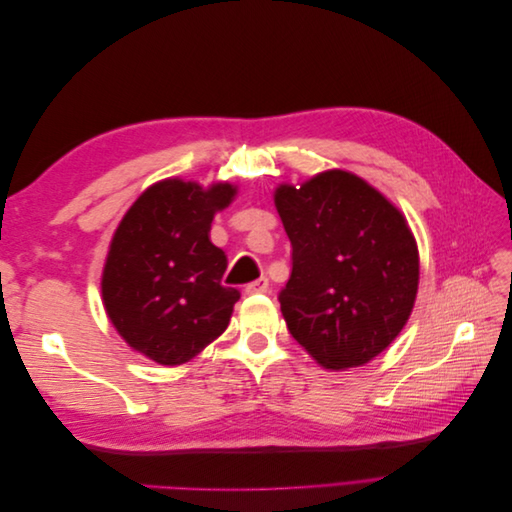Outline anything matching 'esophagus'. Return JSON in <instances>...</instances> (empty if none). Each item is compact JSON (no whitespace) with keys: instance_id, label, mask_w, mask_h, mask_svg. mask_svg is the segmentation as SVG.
<instances>
[{"instance_id":"1","label":"esophagus","mask_w":512,"mask_h":512,"mask_svg":"<svg viewBox=\"0 0 512 512\" xmlns=\"http://www.w3.org/2000/svg\"><path fill=\"white\" fill-rule=\"evenodd\" d=\"M269 290V280L267 277H260L256 282H250L245 286V294H265Z\"/></svg>"}]
</instances>
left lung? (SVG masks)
Wrapping results in <instances>:
<instances>
[{
    "label": "left lung",
    "instance_id": "1",
    "mask_svg": "<svg viewBox=\"0 0 512 512\" xmlns=\"http://www.w3.org/2000/svg\"><path fill=\"white\" fill-rule=\"evenodd\" d=\"M275 207L292 245L277 297L290 335L327 369L369 363L414 307L418 250L406 218L346 170L280 185Z\"/></svg>",
    "mask_w": 512,
    "mask_h": 512
}]
</instances>
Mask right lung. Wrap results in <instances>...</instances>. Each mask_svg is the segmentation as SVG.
Masks as SVG:
<instances>
[{
  "label": "right lung",
  "mask_w": 512,
  "mask_h": 512,
  "mask_svg": "<svg viewBox=\"0 0 512 512\" xmlns=\"http://www.w3.org/2000/svg\"><path fill=\"white\" fill-rule=\"evenodd\" d=\"M237 188L164 179L123 215L102 273L106 314L128 346L181 365L220 337L241 297L222 286L226 254L209 241L215 211Z\"/></svg>",
  "instance_id": "right-lung-1"
}]
</instances>
